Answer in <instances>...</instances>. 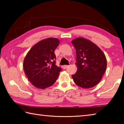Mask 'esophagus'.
<instances>
[{"instance_id":"1","label":"esophagus","mask_w":124,"mask_h":124,"mask_svg":"<svg viewBox=\"0 0 124 124\" xmlns=\"http://www.w3.org/2000/svg\"><path fill=\"white\" fill-rule=\"evenodd\" d=\"M68 67H69V66H68V65H64V66H63L62 67L64 69H66L67 68H68Z\"/></svg>"}]
</instances>
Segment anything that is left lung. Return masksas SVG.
<instances>
[{"instance_id":"8db88e82","label":"left lung","mask_w":124,"mask_h":124,"mask_svg":"<svg viewBox=\"0 0 124 124\" xmlns=\"http://www.w3.org/2000/svg\"><path fill=\"white\" fill-rule=\"evenodd\" d=\"M76 53L78 70L72 75L75 84L84 88H90L99 82L107 67L104 53L95 44L84 38L71 41Z\"/></svg>"}]
</instances>
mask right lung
Here are the masks:
<instances>
[{
  "label": "right lung",
  "instance_id": "add662e5",
  "mask_svg": "<svg viewBox=\"0 0 124 124\" xmlns=\"http://www.w3.org/2000/svg\"><path fill=\"white\" fill-rule=\"evenodd\" d=\"M60 43L56 38L43 39L35 44L24 58L23 68L33 85L45 89L52 85L61 71L56 65L54 51Z\"/></svg>",
  "mask_w": 124,
  "mask_h": 124
}]
</instances>
